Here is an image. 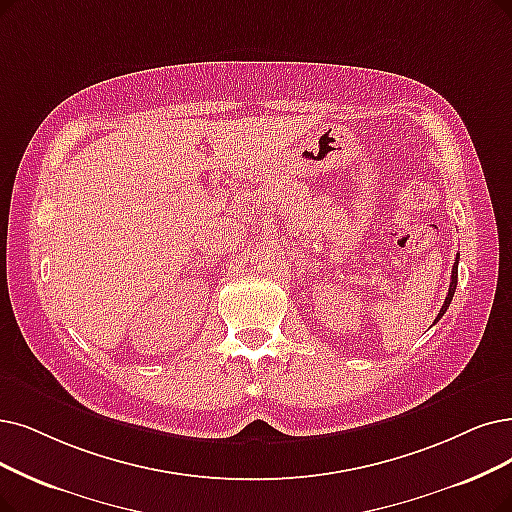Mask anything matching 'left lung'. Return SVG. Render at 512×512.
<instances>
[{
  "label": "left lung",
  "mask_w": 512,
  "mask_h": 512,
  "mask_svg": "<svg viewBox=\"0 0 512 512\" xmlns=\"http://www.w3.org/2000/svg\"><path fill=\"white\" fill-rule=\"evenodd\" d=\"M458 258H460V254H458ZM456 285H458V260L454 262V271H452V283H449V292H447V296H445V302H443L441 311H439V315H437V319H435V321H439V319L443 317V313L447 311V306L452 304V298H454V292H456Z\"/></svg>",
  "instance_id": "obj_1"
}]
</instances>
